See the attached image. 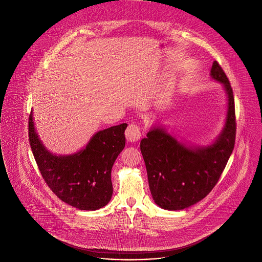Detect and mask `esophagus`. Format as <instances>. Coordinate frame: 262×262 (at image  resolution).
Returning a JSON list of instances; mask_svg holds the SVG:
<instances>
[{"instance_id": "1", "label": "esophagus", "mask_w": 262, "mask_h": 262, "mask_svg": "<svg viewBox=\"0 0 262 262\" xmlns=\"http://www.w3.org/2000/svg\"><path fill=\"white\" fill-rule=\"evenodd\" d=\"M125 137L128 142H137L141 138V128L136 123H132L125 130Z\"/></svg>"}]
</instances>
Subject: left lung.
Here are the masks:
<instances>
[{"label":"left lung","mask_w":262,"mask_h":262,"mask_svg":"<svg viewBox=\"0 0 262 262\" xmlns=\"http://www.w3.org/2000/svg\"><path fill=\"white\" fill-rule=\"evenodd\" d=\"M210 78L223 85L227 96L225 122L210 144L180 141L160 124H154L140 143L149 189L161 208L181 210L205 198L232 154L236 132L232 88L216 61L212 63Z\"/></svg>","instance_id":"obj_1"}]
</instances>
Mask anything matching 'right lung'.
Segmentation results:
<instances>
[{"instance_id":"obj_1","label":"right lung","mask_w":262,"mask_h":262,"mask_svg":"<svg viewBox=\"0 0 262 262\" xmlns=\"http://www.w3.org/2000/svg\"><path fill=\"white\" fill-rule=\"evenodd\" d=\"M126 127L122 123L99 130L78 152L57 156L39 139L32 111L29 140L37 166L57 197L78 209L96 210L105 206L113 195L111 172L125 147Z\"/></svg>"}]
</instances>
